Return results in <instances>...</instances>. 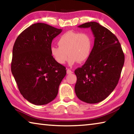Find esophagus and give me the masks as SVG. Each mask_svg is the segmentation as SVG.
<instances>
[{
  "label": "esophagus",
  "mask_w": 134,
  "mask_h": 134,
  "mask_svg": "<svg viewBox=\"0 0 134 134\" xmlns=\"http://www.w3.org/2000/svg\"><path fill=\"white\" fill-rule=\"evenodd\" d=\"M72 72L71 70L70 69H67V73L68 74H72Z\"/></svg>",
  "instance_id": "1"
}]
</instances>
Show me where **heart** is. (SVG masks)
I'll use <instances>...</instances> for the list:
<instances>
[{"label":"heart","instance_id":"1","mask_svg":"<svg viewBox=\"0 0 134 134\" xmlns=\"http://www.w3.org/2000/svg\"><path fill=\"white\" fill-rule=\"evenodd\" d=\"M58 47H52L51 54L54 60L60 64L67 61L70 65L86 62L91 54L93 38L87 32L68 31L58 38Z\"/></svg>","mask_w":134,"mask_h":134}]
</instances>
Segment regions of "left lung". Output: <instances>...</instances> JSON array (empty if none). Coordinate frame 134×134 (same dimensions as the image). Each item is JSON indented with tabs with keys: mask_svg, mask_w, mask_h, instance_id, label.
Returning a JSON list of instances; mask_svg holds the SVG:
<instances>
[{
	"mask_svg": "<svg viewBox=\"0 0 134 134\" xmlns=\"http://www.w3.org/2000/svg\"><path fill=\"white\" fill-rule=\"evenodd\" d=\"M90 28L94 37L89 58L74 71L76 94L81 101L97 103L105 99L118 85L125 56L121 44L112 32L96 22L79 25Z\"/></svg>",
	"mask_w": 134,
	"mask_h": 134,
	"instance_id": "obj_1",
	"label": "left lung"
}]
</instances>
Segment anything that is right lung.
Masks as SVG:
<instances>
[{
    "instance_id": "right-lung-1",
    "label": "right lung",
    "mask_w": 134,
    "mask_h": 134,
    "mask_svg": "<svg viewBox=\"0 0 134 134\" xmlns=\"http://www.w3.org/2000/svg\"><path fill=\"white\" fill-rule=\"evenodd\" d=\"M44 23L32 24L16 40L11 71L25 99L35 105L51 102L66 74L51 54L52 41L62 32Z\"/></svg>"
}]
</instances>
